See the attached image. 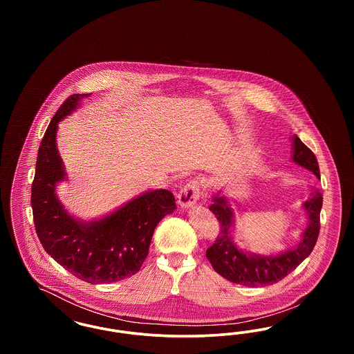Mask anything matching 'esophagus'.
Listing matches in <instances>:
<instances>
[{"label":"esophagus","mask_w":354,"mask_h":354,"mask_svg":"<svg viewBox=\"0 0 354 354\" xmlns=\"http://www.w3.org/2000/svg\"><path fill=\"white\" fill-rule=\"evenodd\" d=\"M199 195H201L199 180L192 179L188 183H185V187L180 189L178 195V203L182 208H189L199 201Z\"/></svg>","instance_id":"obj_1"}]
</instances>
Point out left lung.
<instances>
[{
    "instance_id": "left-lung-1",
    "label": "left lung",
    "mask_w": 354,
    "mask_h": 354,
    "mask_svg": "<svg viewBox=\"0 0 354 354\" xmlns=\"http://www.w3.org/2000/svg\"><path fill=\"white\" fill-rule=\"evenodd\" d=\"M295 163L312 171L320 178V169L315 153L310 151L299 136H293ZM322 195L319 191L312 194V198L304 203L308 214V227L304 231L303 240L296 248L277 256H260L240 251L231 237V227L234 223V212L224 196H215L209 205L211 212L219 220L220 232L215 243L207 250L205 256L214 270L224 279L245 286H272L283 280L313 251L320 232V212Z\"/></svg>"
}]
</instances>
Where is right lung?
<instances>
[{
  "instance_id": "1",
  "label": "right lung",
  "mask_w": 354,
  "mask_h": 354,
  "mask_svg": "<svg viewBox=\"0 0 354 354\" xmlns=\"http://www.w3.org/2000/svg\"><path fill=\"white\" fill-rule=\"evenodd\" d=\"M88 95H70L51 119L39 145L30 202L35 232L45 251L82 281L104 284L140 270L155 227L176 205L169 189H153L103 219L84 223L68 215L55 195V185L66 175L55 135L58 123Z\"/></svg>"
}]
</instances>
